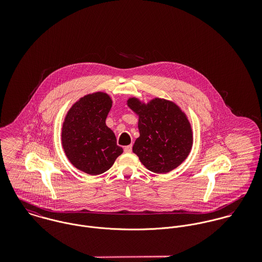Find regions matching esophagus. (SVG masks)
I'll return each instance as SVG.
<instances>
[{
  "mask_svg": "<svg viewBox=\"0 0 262 262\" xmlns=\"http://www.w3.org/2000/svg\"><path fill=\"white\" fill-rule=\"evenodd\" d=\"M124 151H125L126 153H130V152H132V145L125 146V147H124Z\"/></svg>",
  "mask_w": 262,
  "mask_h": 262,
  "instance_id": "1",
  "label": "esophagus"
}]
</instances>
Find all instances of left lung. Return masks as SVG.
Listing matches in <instances>:
<instances>
[{
	"instance_id": "obj_1",
	"label": "left lung",
	"mask_w": 262,
	"mask_h": 262,
	"mask_svg": "<svg viewBox=\"0 0 262 262\" xmlns=\"http://www.w3.org/2000/svg\"><path fill=\"white\" fill-rule=\"evenodd\" d=\"M128 106L139 115L140 136L133 145L143 165L155 173H166L187 158L192 144L189 122L172 102L155 99L141 104L130 99Z\"/></svg>"
}]
</instances>
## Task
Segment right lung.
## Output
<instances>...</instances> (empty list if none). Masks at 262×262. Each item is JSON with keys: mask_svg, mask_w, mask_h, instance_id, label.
<instances>
[{"mask_svg": "<svg viewBox=\"0 0 262 262\" xmlns=\"http://www.w3.org/2000/svg\"><path fill=\"white\" fill-rule=\"evenodd\" d=\"M112 107L107 94L88 95L69 111L62 128V145L76 168L91 176L107 171L123 152L106 118Z\"/></svg>", "mask_w": 262, "mask_h": 262, "instance_id": "obj_1", "label": "right lung"}]
</instances>
